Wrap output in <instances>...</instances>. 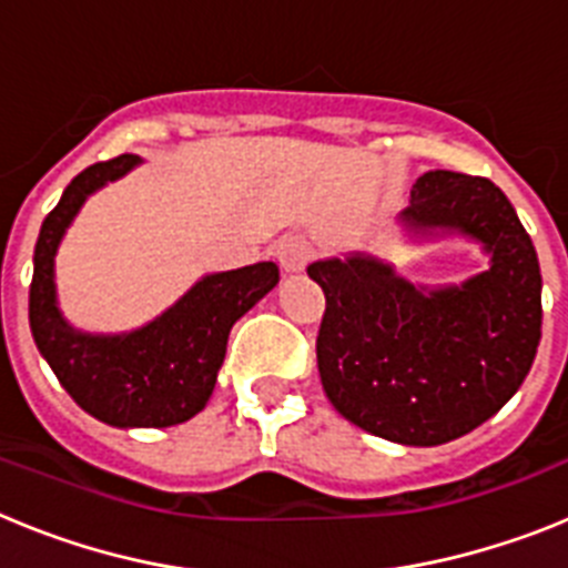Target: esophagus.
<instances>
[{"label":"esophagus","instance_id":"34e87169","mask_svg":"<svg viewBox=\"0 0 568 568\" xmlns=\"http://www.w3.org/2000/svg\"><path fill=\"white\" fill-rule=\"evenodd\" d=\"M310 255H313V247L304 235H284L275 241V261L284 273H301L310 264Z\"/></svg>","mask_w":568,"mask_h":568}]
</instances>
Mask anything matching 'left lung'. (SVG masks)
<instances>
[{"label":"left lung","instance_id":"obj_1","mask_svg":"<svg viewBox=\"0 0 568 568\" xmlns=\"http://www.w3.org/2000/svg\"><path fill=\"white\" fill-rule=\"evenodd\" d=\"M398 224L413 241H478L489 267L429 287L369 253L313 261L307 275L327 295L318 373L329 404L364 433L438 446L520 389L540 344L544 281L529 233L489 179L429 170Z\"/></svg>","mask_w":568,"mask_h":568}]
</instances>
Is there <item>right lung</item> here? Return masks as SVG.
<instances>
[{
  "label": "right lung",
  "instance_id": "1",
  "mask_svg": "<svg viewBox=\"0 0 568 568\" xmlns=\"http://www.w3.org/2000/svg\"><path fill=\"white\" fill-rule=\"evenodd\" d=\"M139 155L90 164L64 187L48 213L33 250L30 333L59 384L84 413L119 429H162L190 420L207 406L224 364L235 321L278 284L273 261L210 273L130 333H82L59 310L57 253L88 195L128 175Z\"/></svg>",
  "mask_w": 568,
  "mask_h": 568
}]
</instances>
